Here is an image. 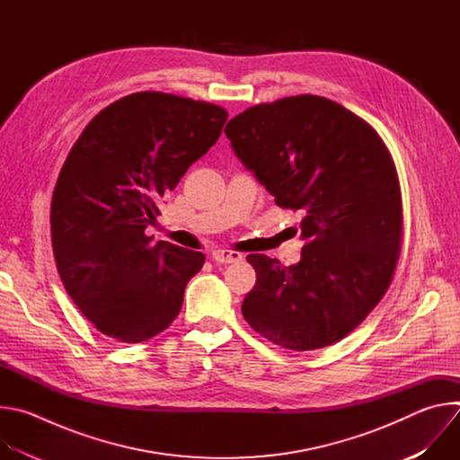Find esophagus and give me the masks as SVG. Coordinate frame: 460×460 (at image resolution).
I'll use <instances>...</instances> for the list:
<instances>
[{"label":"esophagus","mask_w":460,"mask_h":460,"mask_svg":"<svg viewBox=\"0 0 460 460\" xmlns=\"http://www.w3.org/2000/svg\"><path fill=\"white\" fill-rule=\"evenodd\" d=\"M242 258H243V254L238 251H229V249L213 251V260L217 261V264H234V261H240Z\"/></svg>","instance_id":"esophagus-1"}]
</instances>
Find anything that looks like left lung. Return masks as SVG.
<instances>
[{
    "label": "left lung",
    "mask_w": 460,
    "mask_h": 460,
    "mask_svg": "<svg viewBox=\"0 0 460 460\" xmlns=\"http://www.w3.org/2000/svg\"><path fill=\"white\" fill-rule=\"evenodd\" d=\"M236 158L284 209H298L302 258L249 254L242 314L277 346L339 342L384 296L402 234L399 178L375 128L327 98L254 105L226 125Z\"/></svg>",
    "instance_id": "obj_1"
}]
</instances>
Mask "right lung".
Masks as SVG:
<instances>
[{"instance_id":"add662e5","label":"right lung","mask_w":460,"mask_h":460,"mask_svg":"<svg viewBox=\"0 0 460 460\" xmlns=\"http://www.w3.org/2000/svg\"><path fill=\"white\" fill-rule=\"evenodd\" d=\"M226 119L213 103L137 93L96 114L73 146L52 194V249L65 289L103 335L144 342L180 313L206 256L153 243L146 229Z\"/></svg>"}]
</instances>
